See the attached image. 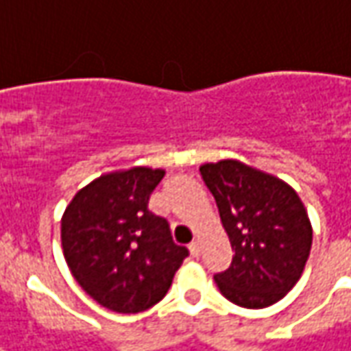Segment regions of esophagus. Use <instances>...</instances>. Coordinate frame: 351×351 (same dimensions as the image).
I'll return each instance as SVG.
<instances>
[{
  "label": "esophagus",
  "instance_id": "34e87169",
  "mask_svg": "<svg viewBox=\"0 0 351 351\" xmlns=\"http://www.w3.org/2000/svg\"><path fill=\"white\" fill-rule=\"evenodd\" d=\"M188 249H190V254H192L193 258H197V256H199L201 247H199V243H197V241H193V243H190V247H188Z\"/></svg>",
  "mask_w": 351,
  "mask_h": 351
}]
</instances>
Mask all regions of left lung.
I'll return each instance as SVG.
<instances>
[{"instance_id": "left-lung-1", "label": "left lung", "mask_w": 351, "mask_h": 351, "mask_svg": "<svg viewBox=\"0 0 351 351\" xmlns=\"http://www.w3.org/2000/svg\"><path fill=\"white\" fill-rule=\"evenodd\" d=\"M199 173L234 251L230 268L215 274L220 293L251 310L281 300L312 249V224L298 193L235 159L205 163Z\"/></svg>"}]
</instances>
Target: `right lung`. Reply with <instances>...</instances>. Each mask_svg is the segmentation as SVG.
<instances>
[{
	"label": "right lung",
	"instance_id": "1",
	"mask_svg": "<svg viewBox=\"0 0 351 351\" xmlns=\"http://www.w3.org/2000/svg\"><path fill=\"white\" fill-rule=\"evenodd\" d=\"M165 171L133 167L87 184L60 222L68 268L87 295L117 313H138L167 295L188 249L148 209Z\"/></svg>",
	"mask_w": 351,
	"mask_h": 351
}]
</instances>
